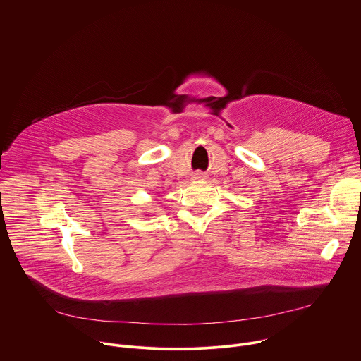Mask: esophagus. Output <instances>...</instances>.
Segmentation results:
<instances>
[{
    "instance_id": "esophagus-1",
    "label": "esophagus",
    "mask_w": 361,
    "mask_h": 361,
    "mask_svg": "<svg viewBox=\"0 0 361 361\" xmlns=\"http://www.w3.org/2000/svg\"><path fill=\"white\" fill-rule=\"evenodd\" d=\"M192 179H195V180H203V179H206V175H204L203 172L197 171V172H195V173L192 175Z\"/></svg>"
}]
</instances>
